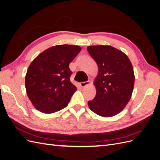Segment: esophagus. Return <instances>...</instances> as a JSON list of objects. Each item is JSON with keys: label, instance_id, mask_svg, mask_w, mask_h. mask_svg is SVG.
Segmentation results:
<instances>
[{"label": "esophagus", "instance_id": "1", "mask_svg": "<svg viewBox=\"0 0 160 160\" xmlns=\"http://www.w3.org/2000/svg\"><path fill=\"white\" fill-rule=\"evenodd\" d=\"M89 84V81L81 82V83H79V85H80V86L81 87V88H84V87H85L86 85H88Z\"/></svg>", "mask_w": 160, "mask_h": 160}]
</instances>
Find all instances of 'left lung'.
Returning a JSON list of instances; mask_svg holds the SVG:
<instances>
[{
	"instance_id": "8db88e82",
	"label": "left lung",
	"mask_w": 160,
	"mask_h": 160,
	"mask_svg": "<svg viewBox=\"0 0 160 160\" xmlns=\"http://www.w3.org/2000/svg\"><path fill=\"white\" fill-rule=\"evenodd\" d=\"M88 51L98 66L96 95L88 105L96 114L112 117L125 108L132 97L135 81L132 62L124 52L111 46H89Z\"/></svg>"
}]
</instances>
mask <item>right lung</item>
Here are the masks:
<instances>
[{
  "label": "right lung",
  "instance_id": "right-lung-1",
  "mask_svg": "<svg viewBox=\"0 0 160 160\" xmlns=\"http://www.w3.org/2000/svg\"><path fill=\"white\" fill-rule=\"evenodd\" d=\"M81 48L71 45L51 47L38 55L29 65L25 88L33 106L52 113L67 107L77 88L70 81L69 63Z\"/></svg>",
  "mask_w": 160,
  "mask_h": 160
}]
</instances>
